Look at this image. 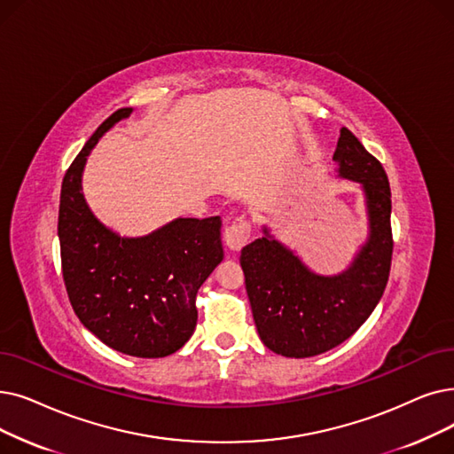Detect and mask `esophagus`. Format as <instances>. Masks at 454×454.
Wrapping results in <instances>:
<instances>
[{
	"instance_id": "34e87169",
	"label": "esophagus",
	"mask_w": 454,
	"mask_h": 454,
	"mask_svg": "<svg viewBox=\"0 0 454 454\" xmlns=\"http://www.w3.org/2000/svg\"><path fill=\"white\" fill-rule=\"evenodd\" d=\"M250 239V224L247 221H235L224 230V243L230 250H241Z\"/></svg>"
}]
</instances>
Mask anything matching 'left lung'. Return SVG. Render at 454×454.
Wrapping results in <instances>:
<instances>
[{
  "instance_id": "1",
  "label": "left lung",
  "mask_w": 454,
  "mask_h": 454,
  "mask_svg": "<svg viewBox=\"0 0 454 454\" xmlns=\"http://www.w3.org/2000/svg\"><path fill=\"white\" fill-rule=\"evenodd\" d=\"M332 160L338 178L364 191L369 233L352 263L340 274L315 272L267 226L260 239L241 250L260 340L287 358L317 356L341 345L369 319L387 284L393 252L387 176L347 128Z\"/></svg>"
}]
</instances>
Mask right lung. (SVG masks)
Here are the masks:
<instances>
[{"instance_id": "add662e5", "label": "right lung", "mask_w": 454, "mask_h": 454, "mask_svg": "<svg viewBox=\"0 0 454 454\" xmlns=\"http://www.w3.org/2000/svg\"><path fill=\"white\" fill-rule=\"evenodd\" d=\"M133 107L100 124L65 174L59 243L70 304L83 326L107 347L137 358H163L192 336L196 291L224 258L221 216H178L141 238L106 226L83 194L90 150Z\"/></svg>"}]
</instances>
